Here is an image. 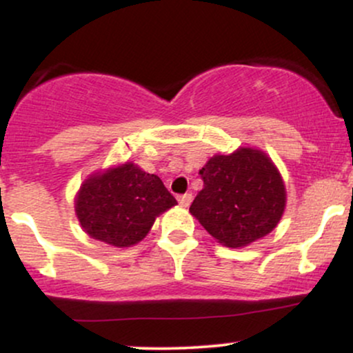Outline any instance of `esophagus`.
I'll return each instance as SVG.
<instances>
[{
	"label": "esophagus",
	"instance_id": "esophagus-1",
	"mask_svg": "<svg viewBox=\"0 0 353 353\" xmlns=\"http://www.w3.org/2000/svg\"><path fill=\"white\" fill-rule=\"evenodd\" d=\"M177 201H179L182 208H189V204L192 202V194H182V196L177 197Z\"/></svg>",
	"mask_w": 353,
	"mask_h": 353
}]
</instances>
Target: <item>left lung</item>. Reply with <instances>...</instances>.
Instances as JSON below:
<instances>
[{"label": "left lung", "mask_w": 353, "mask_h": 353, "mask_svg": "<svg viewBox=\"0 0 353 353\" xmlns=\"http://www.w3.org/2000/svg\"><path fill=\"white\" fill-rule=\"evenodd\" d=\"M199 174L204 188L189 212L222 245L245 247L277 228L287 190L277 165L262 149L216 154Z\"/></svg>", "instance_id": "1"}]
</instances>
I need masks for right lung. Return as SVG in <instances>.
<instances>
[{
  "instance_id": "right-lung-1",
  "label": "right lung",
  "mask_w": 353,
  "mask_h": 353,
  "mask_svg": "<svg viewBox=\"0 0 353 353\" xmlns=\"http://www.w3.org/2000/svg\"><path fill=\"white\" fill-rule=\"evenodd\" d=\"M176 204L156 174L124 163L89 174L74 197V212L89 237L131 247L148 236L156 217Z\"/></svg>"
}]
</instances>
